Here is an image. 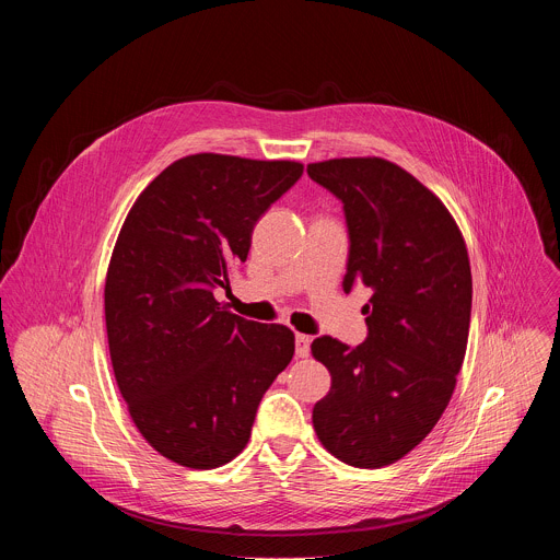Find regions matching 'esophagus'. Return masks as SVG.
Listing matches in <instances>:
<instances>
[{
	"label": "esophagus",
	"mask_w": 560,
	"mask_h": 560,
	"mask_svg": "<svg viewBox=\"0 0 560 560\" xmlns=\"http://www.w3.org/2000/svg\"><path fill=\"white\" fill-rule=\"evenodd\" d=\"M310 343H312V339L307 335L296 332V337H294V352H296L299 359H305L310 354Z\"/></svg>",
	"instance_id": "1"
}]
</instances>
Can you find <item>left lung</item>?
I'll list each match as a JSON object with an SVG mask.
<instances>
[{
    "label": "left lung",
    "instance_id": "8db88e82",
    "mask_svg": "<svg viewBox=\"0 0 560 560\" xmlns=\"http://www.w3.org/2000/svg\"><path fill=\"white\" fill-rule=\"evenodd\" d=\"M307 175L343 201V290H372L361 346L332 337L310 346L332 378L312 425L339 460L383 467L432 432L456 387L471 312L465 238L445 203L387 159H328Z\"/></svg>",
    "mask_w": 560,
    "mask_h": 560
}]
</instances>
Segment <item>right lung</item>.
<instances>
[{
    "label": "right lung",
    "mask_w": 560,
    "mask_h": 560,
    "mask_svg": "<svg viewBox=\"0 0 560 560\" xmlns=\"http://www.w3.org/2000/svg\"><path fill=\"white\" fill-rule=\"evenodd\" d=\"M301 173L290 159L188 154L119 230L104 288L113 372L139 434L177 465L214 469L242 454L292 361L290 328L236 316L212 290L230 285L255 223Z\"/></svg>",
    "instance_id": "obj_1"
}]
</instances>
